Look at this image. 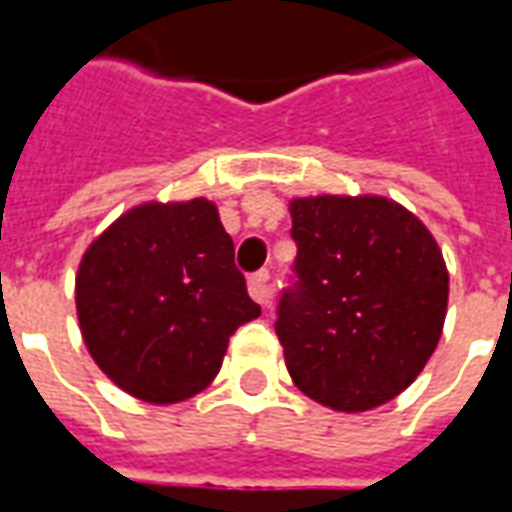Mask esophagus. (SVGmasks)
I'll list each match as a JSON object with an SVG mask.
<instances>
[{"mask_svg":"<svg viewBox=\"0 0 512 512\" xmlns=\"http://www.w3.org/2000/svg\"><path fill=\"white\" fill-rule=\"evenodd\" d=\"M249 296H252L257 304H263V307L271 304L274 290H271V282H268V271H257L255 277L249 279Z\"/></svg>","mask_w":512,"mask_h":512,"instance_id":"obj_1","label":"esophagus"}]
</instances>
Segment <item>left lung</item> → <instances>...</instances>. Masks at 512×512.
Here are the masks:
<instances>
[{"mask_svg": "<svg viewBox=\"0 0 512 512\" xmlns=\"http://www.w3.org/2000/svg\"><path fill=\"white\" fill-rule=\"evenodd\" d=\"M299 290L279 301L277 334L293 384L359 414L395 400L436 351L450 274L436 238L381 194L288 202Z\"/></svg>", "mask_w": 512, "mask_h": 512, "instance_id": "left-lung-1", "label": "left lung"}]
</instances>
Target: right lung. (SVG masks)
<instances>
[{
	"label": "right lung",
	"mask_w": 512,
	"mask_h": 512,
	"mask_svg": "<svg viewBox=\"0 0 512 512\" xmlns=\"http://www.w3.org/2000/svg\"><path fill=\"white\" fill-rule=\"evenodd\" d=\"M233 255L205 197L139 202L95 235L76 271V318L101 373L153 406L200 395L230 334L260 315Z\"/></svg>",
	"instance_id": "add662e5"
}]
</instances>
